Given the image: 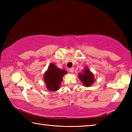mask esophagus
<instances>
[{"label": "esophagus", "mask_w": 132, "mask_h": 132, "mask_svg": "<svg viewBox=\"0 0 132 132\" xmlns=\"http://www.w3.org/2000/svg\"><path fill=\"white\" fill-rule=\"evenodd\" d=\"M69 71H70V73H73V72H74V68H71L69 69Z\"/></svg>", "instance_id": "esophagus-1"}]
</instances>
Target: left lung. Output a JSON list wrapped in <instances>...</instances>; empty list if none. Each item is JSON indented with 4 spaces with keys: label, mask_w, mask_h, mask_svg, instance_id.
<instances>
[{
    "label": "left lung",
    "mask_w": 132,
    "mask_h": 132,
    "mask_svg": "<svg viewBox=\"0 0 132 132\" xmlns=\"http://www.w3.org/2000/svg\"><path fill=\"white\" fill-rule=\"evenodd\" d=\"M79 77L84 86H91L94 81V77L90 69L88 68H85L82 71V73H79Z\"/></svg>",
    "instance_id": "left-lung-1"
}]
</instances>
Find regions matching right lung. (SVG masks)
I'll return each instance as SVG.
<instances>
[{
	"label": "right lung",
	"mask_w": 132,
	"mask_h": 132,
	"mask_svg": "<svg viewBox=\"0 0 132 132\" xmlns=\"http://www.w3.org/2000/svg\"><path fill=\"white\" fill-rule=\"evenodd\" d=\"M66 73L65 70L57 68L54 64L51 63L44 74V81L48 90L51 91L59 90L63 80V76Z\"/></svg>",
	"instance_id": "add662e5"
}]
</instances>
